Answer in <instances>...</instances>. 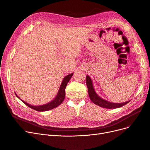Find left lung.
<instances>
[{
    "label": "left lung",
    "mask_w": 150,
    "mask_h": 150,
    "mask_svg": "<svg viewBox=\"0 0 150 150\" xmlns=\"http://www.w3.org/2000/svg\"><path fill=\"white\" fill-rule=\"evenodd\" d=\"M86 86L88 88V95H89L90 98L91 100V101L98 106L102 107L103 108H106V109H115V108H119L122 106H123L124 105L127 104L129 101H127L125 103H114L109 102L108 101L105 100V99H103L100 96L98 95V94L95 90V88H94L93 85V81L91 79L89 75H86Z\"/></svg>",
    "instance_id": "8db88e82"
}]
</instances>
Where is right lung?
Segmentation results:
<instances>
[{"mask_svg":"<svg viewBox=\"0 0 150 150\" xmlns=\"http://www.w3.org/2000/svg\"><path fill=\"white\" fill-rule=\"evenodd\" d=\"M74 73H71L68 75L65 76L62 81V83L60 85V86L59 88V91L57 93V95L55 96V98L52 100L51 102H49L47 104H43V105H40V106H33L31 104H30L28 103H26L25 101H23L22 99H21L15 93V95L18 98H19L20 100L23 102L25 104H26L27 106H28L29 108L36 110L37 111H40V112H43V111H47V110L52 109L54 108H55L56 107L59 106L60 104H62V103L64 101V99H65V88L67 85L69 83L70 79H71V77L73 75Z\"/></svg>","mask_w":150,"mask_h":150,"instance_id":"right-lung-1","label":"right lung"}]
</instances>
